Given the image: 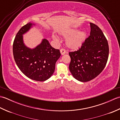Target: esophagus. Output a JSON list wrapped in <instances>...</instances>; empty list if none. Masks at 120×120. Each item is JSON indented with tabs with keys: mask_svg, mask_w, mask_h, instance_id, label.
Wrapping results in <instances>:
<instances>
[{
	"mask_svg": "<svg viewBox=\"0 0 120 120\" xmlns=\"http://www.w3.org/2000/svg\"><path fill=\"white\" fill-rule=\"evenodd\" d=\"M60 52L61 55H64V54H65L66 50L64 49H63V48H62V49H60Z\"/></svg>",
	"mask_w": 120,
	"mask_h": 120,
	"instance_id": "1",
	"label": "esophagus"
}]
</instances>
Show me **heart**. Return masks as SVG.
I'll return each mask as SVG.
<instances>
[{
	"instance_id": "obj_1",
	"label": "heart",
	"mask_w": 120,
	"mask_h": 120,
	"mask_svg": "<svg viewBox=\"0 0 120 120\" xmlns=\"http://www.w3.org/2000/svg\"><path fill=\"white\" fill-rule=\"evenodd\" d=\"M60 34L64 38H68L66 41V45L69 49L76 50L80 48L86 38V33L84 30L78 31L77 28H70L61 30ZM52 39L58 41L59 39L57 35L52 34Z\"/></svg>"
}]
</instances>
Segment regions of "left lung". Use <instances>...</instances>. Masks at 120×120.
Listing matches in <instances>:
<instances>
[{"label": "left lung", "mask_w": 120, "mask_h": 120, "mask_svg": "<svg viewBox=\"0 0 120 120\" xmlns=\"http://www.w3.org/2000/svg\"><path fill=\"white\" fill-rule=\"evenodd\" d=\"M90 36L77 51L70 52L69 70L76 79L87 82L102 72L109 55L108 41L101 29L90 22Z\"/></svg>", "instance_id": "1"}]
</instances>
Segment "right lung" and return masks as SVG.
I'll return each mask as SVG.
<instances>
[{
    "instance_id": "1",
    "label": "right lung",
    "mask_w": 120,
    "mask_h": 120,
    "mask_svg": "<svg viewBox=\"0 0 120 120\" xmlns=\"http://www.w3.org/2000/svg\"><path fill=\"white\" fill-rule=\"evenodd\" d=\"M35 25L29 22L20 29L14 41L13 52L17 67L25 76L35 81H44L53 74L61 53L46 39L34 48L25 44L23 35Z\"/></svg>"
}]
</instances>
